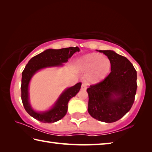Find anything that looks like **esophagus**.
<instances>
[{"label": "esophagus", "instance_id": "34e87169", "mask_svg": "<svg viewBox=\"0 0 152 152\" xmlns=\"http://www.w3.org/2000/svg\"><path fill=\"white\" fill-rule=\"evenodd\" d=\"M82 89H83V90L86 89V84L83 83L82 84Z\"/></svg>", "mask_w": 152, "mask_h": 152}]
</instances>
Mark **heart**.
Returning <instances> with one entry per match:
<instances>
[{
    "label": "heart",
    "mask_w": 152,
    "mask_h": 152,
    "mask_svg": "<svg viewBox=\"0 0 152 152\" xmlns=\"http://www.w3.org/2000/svg\"><path fill=\"white\" fill-rule=\"evenodd\" d=\"M79 66L82 71H90L87 79L91 82H99L104 78L110 69V61L108 58L98 53H91L79 61Z\"/></svg>",
    "instance_id": "b5f03b06"
}]
</instances>
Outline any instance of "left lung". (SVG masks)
Wrapping results in <instances>:
<instances>
[{
	"label": "left lung",
	"mask_w": 152,
	"mask_h": 152,
	"mask_svg": "<svg viewBox=\"0 0 152 152\" xmlns=\"http://www.w3.org/2000/svg\"><path fill=\"white\" fill-rule=\"evenodd\" d=\"M110 61V72L104 80L91 84L88 111L100 121L113 123L131 109L137 91V72L124 56L110 50H99Z\"/></svg>",
	"instance_id": "left-lung-1"
}]
</instances>
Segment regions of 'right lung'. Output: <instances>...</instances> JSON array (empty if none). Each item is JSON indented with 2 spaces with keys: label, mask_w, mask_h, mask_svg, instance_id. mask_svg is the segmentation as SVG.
Segmentation results:
<instances>
[{
  "label": "right lung",
  "mask_w": 152,
  "mask_h": 152,
  "mask_svg": "<svg viewBox=\"0 0 152 152\" xmlns=\"http://www.w3.org/2000/svg\"><path fill=\"white\" fill-rule=\"evenodd\" d=\"M79 51L78 47H70L60 50L50 49L33 57L27 63L22 72L20 86L21 100L25 110L34 119L45 123H54L62 119L68 110V101L79 92L82 83L78 82L74 86L66 89L59 98L54 107L50 110L44 113H37L31 107L28 96V86L31 77L36 72L42 68L62 65V63L68 61L74 53Z\"/></svg>",
  "instance_id": "add662e5"
}]
</instances>
